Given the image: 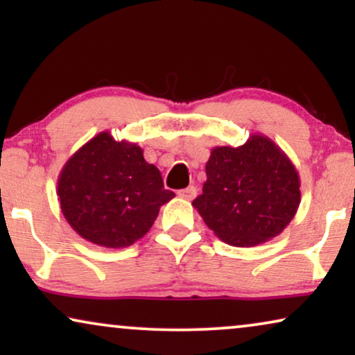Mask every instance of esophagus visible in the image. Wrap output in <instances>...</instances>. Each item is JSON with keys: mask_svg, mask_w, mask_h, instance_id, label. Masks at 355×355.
Segmentation results:
<instances>
[{"mask_svg": "<svg viewBox=\"0 0 355 355\" xmlns=\"http://www.w3.org/2000/svg\"><path fill=\"white\" fill-rule=\"evenodd\" d=\"M179 197L181 198H186V200H193L197 196V187L196 186H189L186 189H182V191H179Z\"/></svg>", "mask_w": 355, "mask_h": 355, "instance_id": "esophagus-1", "label": "esophagus"}]
</instances>
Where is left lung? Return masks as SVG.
Returning <instances> with one entry per match:
<instances>
[{
    "label": "left lung",
    "mask_w": 355,
    "mask_h": 355,
    "mask_svg": "<svg viewBox=\"0 0 355 355\" xmlns=\"http://www.w3.org/2000/svg\"><path fill=\"white\" fill-rule=\"evenodd\" d=\"M205 171L207 181L192 205L226 244H263L281 234L297 213V169L265 135L252 134L241 147H215Z\"/></svg>",
    "instance_id": "left-lung-1"
}]
</instances>
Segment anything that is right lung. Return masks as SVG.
I'll use <instances>...</instances> for the list:
<instances>
[{
    "label": "right lung",
    "instance_id": "obj_1",
    "mask_svg": "<svg viewBox=\"0 0 355 355\" xmlns=\"http://www.w3.org/2000/svg\"><path fill=\"white\" fill-rule=\"evenodd\" d=\"M58 200L66 221L85 241L123 249L147 234L159 207L174 197L144 150L114 140L108 130L82 145L58 178Z\"/></svg>",
    "mask_w": 355,
    "mask_h": 355
}]
</instances>
